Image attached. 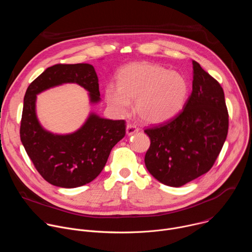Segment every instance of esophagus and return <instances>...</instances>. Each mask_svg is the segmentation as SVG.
<instances>
[{"mask_svg": "<svg viewBox=\"0 0 252 252\" xmlns=\"http://www.w3.org/2000/svg\"><path fill=\"white\" fill-rule=\"evenodd\" d=\"M137 131H138V127L136 126L131 125V124H128L126 126V134L127 135H131V134H133V133H135Z\"/></svg>", "mask_w": 252, "mask_h": 252, "instance_id": "34e87169", "label": "esophagus"}]
</instances>
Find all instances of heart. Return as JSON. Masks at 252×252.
<instances>
[{
  "label": "heart",
  "instance_id": "1",
  "mask_svg": "<svg viewBox=\"0 0 252 252\" xmlns=\"http://www.w3.org/2000/svg\"><path fill=\"white\" fill-rule=\"evenodd\" d=\"M119 85L105 86L104 95L112 109L126 116L135 100L138 117L150 124L170 120L183 110L189 94L184 76L151 63H134L124 66L118 76Z\"/></svg>",
  "mask_w": 252,
  "mask_h": 252
}]
</instances>
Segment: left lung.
I'll list each match as a JSON object with an SVG mask.
<instances>
[{"mask_svg": "<svg viewBox=\"0 0 252 252\" xmlns=\"http://www.w3.org/2000/svg\"><path fill=\"white\" fill-rule=\"evenodd\" d=\"M192 92L184 110L145 129L151 146L145 157L150 173L178 188L206 173L217 160L228 131V113L220 83L192 61Z\"/></svg>", "mask_w": 252, "mask_h": 252, "instance_id": "1", "label": "left lung"}]
</instances>
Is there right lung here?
Segmentation results:
<instances>
[{
  "label": "right lung",
  "instance_id": "1",
  "mask_svg": "<svg viewBox=\"0 0 252 252\" xmlns=\"http://www.w3.org/2000/svg\"><path fill=\"white\" fill-rule=\"evenodd\" d=\"M66 83L78 84L90 93L92 103L100 100L98 79L90 63H58L31 83L25 97L20 127L23 146L35 169L53 186L74 189L100 173L112 149L125 136L126 122L91 114L84 126L69 134H54L40 125L35 115L37 94Z\"/></svg>",
  "mask_w": 252,
  "mask_h": 252
}]
</instances>
